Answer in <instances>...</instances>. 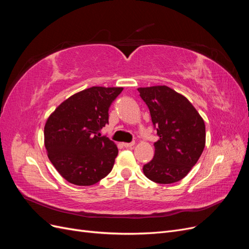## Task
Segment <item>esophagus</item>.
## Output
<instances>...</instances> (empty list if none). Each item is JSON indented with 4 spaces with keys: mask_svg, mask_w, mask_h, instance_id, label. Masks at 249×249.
<instances>
[{
    "mask_svg": "<svg viewBox=\"0 0 249 249\" xmlns=\"http://www.w3.org/2000/svg\"><path fill=\"white\" fill-rule=\"evenodd\" d=\"M123 145L124 146V147H127V148H131V147H133L134 145H135V142H131V143H123Z\"/></svg>",
    "mask_w": 249,
    "mask_h": 249,
    "instance_id": "34e87169",
    "label": "esophagus"
}]
</instances>
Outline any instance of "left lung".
<instances>
[{
  "instance_id": "1",
  "label": "left lung",
  "mask_w": 249,
  "mask_h": 249,
  "mask_svg": "<svg viewBox=\"0 0 249 249\" xmlns=\"http://www.w3.org/2000/svg\"><path fill=\"white\" fill-rule=\"evenodd\" d=\"M138 91L159 136L153 160L143 166V173L158 184L178 182L203 152L205 122L184 95L167 86L140 87Z\"/></svg>"
}]
</instances>
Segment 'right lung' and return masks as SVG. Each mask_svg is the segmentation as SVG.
I'll list each match as a JSON object with an SVG mask.
<instances>
[{
	"label": "right lung",
	"instance_id": "1",
	"mask_svg": "<svg viewBox=\"0 0 249 249\" xmlns=\"http://www.w3.org/2000/svg\"><path fill=\"white\" fill-rule=\"evenodd\" d=\"M123 87L93 86L74 93L49 116L44 125L48 157L67 182L91 186L108 176L118 154L116 144L100 131Z\"/></svg>",
	"mask_w": 249,
	"mask_h": 249
}]
</instances>
